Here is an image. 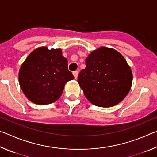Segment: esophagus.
Instances as JSON below:
<instances>
[{"mask_svg": "<svg viewBox=\"0 0 157 157\" xmlns=\"http://www.w3.org/2000/svg\"><path fill=\"white\" fill-rule=\"evenodd\" d=\"M78 74H79V72H78V71H74V72H73V75H74V78H75V79H77V78H78Z\"/></svg>", "mask_w": 157, "mask_h": 157, "instance_id": "esophagus-1", "label": "esophagus"}]
</instances>
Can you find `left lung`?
<instances>
[{"mask_svg": "<svg viewBox=\"0 0 157 157\" xmlns=\"http://www.w3.org/2000/svg\"><path fill=\"white\" fill-rule=\"evenodd\" d=\"M85 63L78 82L87 99L101 107L121 102L131 89L133 78L123 55L113 48L101 47L90 53Z\"/></svg>", "mask_w": 157, "mask_h": 157, "instance_id": "1", "label": "left lung"}]
</instances>
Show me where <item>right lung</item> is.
Wrapping results in <instances>:
<instances>
[{
  "instance_id": "add662e5",
  "label": "right lung",
  "mask_w": 157,
  "mask_h": 157,
  "mask_svg": "<svg viewBox=\"0 0 157 157\" xmlns=\"http://www.w3.org/2000/svg\"><path fill=\"white\" fill-rule=\"evenodd\" d=\"M21 89L37 105L54 102L62 95L66 82L74 79L61 49L39 48L32 52L19 71Z\"/></svg>"
}]
</instances>
